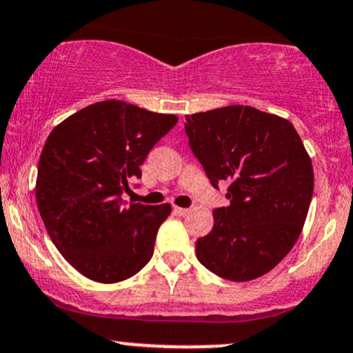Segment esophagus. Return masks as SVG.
Listing matches in <instances>:
<instances>
[{
	"label": "esophagus",
	"instance_id": "1",
	"mask_svg": "<svg viewBox=\"0 0 353 353\" xmlns=\"http://www.w3.org/2000/svg\"><path fill=\"white\" fill-rule=\"evenodd\" d=\"M189 211H191V209H188V208H179V206H174V212H176L177 216H185V214H188Z\"/></svg>",
	"mask_w": 353,
	"mask_h": 353
}]
</instances>
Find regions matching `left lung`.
Here are the masks:
<instances>
[{
    "mask_svg": "<svg viewBox=\"0 0 353 353\" xmlns=\"http://www.w3.org/2000/svg\"><path fill=\"white\" fill-rule=\"evenodd\" d=\"M184 127L212 188L230 184V206L214 209L197 259L224 280L263 276L295 246L308 214L313 168L300 135L286 119L248 105L185 115Z\"/></svg>",
    "mask_w": 353,
    "mask_h": 353,
    "instance_id": "left-lung-1",
    "label": "left lung"
}]
</instances>
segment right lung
I'll list each match as a JSON object with an SVG mask.
<instances>
[{
	"label": "right lung",
	"instance_id": "right-lung-1",
	"mask_svg": "<svg viewBox=\"0 0 353 353\" xmlns=\"http://www.w3.org/2000/svg\"><path fill=\"white\" fill-rule=\"evenodd\" d=\"M176 123V115L105 100L70 115L48 135L38 162V209L53 245L83 276L117 283L152 258L170 204L127 206L122 194Z\"/></svg>",
	"mask_w": 353,
	"mask_h": 353
}]
</instances>
